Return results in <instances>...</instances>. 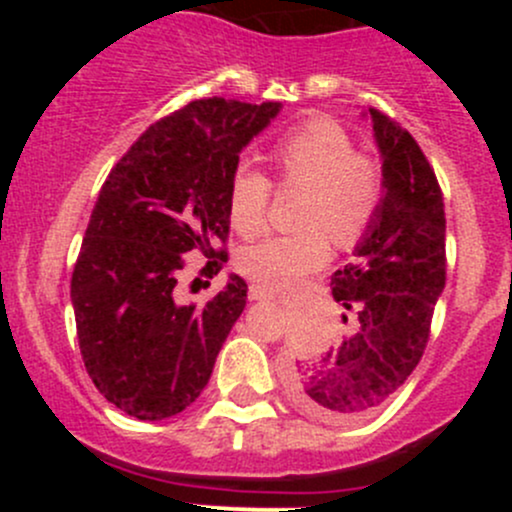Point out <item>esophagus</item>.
I'll return each instance as SVG.
<instances>
[{"mask_svg": "<svg viewBox=\"0 0 512 512\" xmlns=\"http://www.w3.org/2000/svg\"><path fill=\"white\" fill-rule=\"evenodd\" d=\"M250 299L252 302H265V299H275V292L267 287H260V285H252L250 287Z\"/></svg>", "mask_w": 512, "mask_h": 512, "instance_id": "esophagus-1", "label": "esophagus"}]
</instances>
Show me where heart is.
Listing matches in <instances>:
<instances>
[{"label":"heart","instance_id":"heart-1","mask_svg":"<svg viewBox=\"0 0 512 512\" xmlns=\"http://www.w3.org/2000/svg\"><path fill=\"white\" fill-rule=\"evenodd\" d=\"M272 163L285 188L304 190L297 223L302 230L272 235L237 257L242 275L260 287L285 289L319 272L332 257V240L352 247L374 223L384 198V175L374 158L356 151L354 138L334 121H309L285 133L272 148ZM272 183L240 163L227 190L230 223L240 235L265 230Z\"/></svg>","mask_w":512,"mask_h":512}]
</instances>
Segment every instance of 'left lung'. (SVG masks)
Returning <instances> with one entry per match:
<instances>
[{
	"mask_svg": "<svg viewBox=\"0 0 512 512\" xmlns=\"http://www.w3.org/2000/svg\"><path fill=\"white\" fill-rule=\"evenodd\" d=\"M384 158V198L354 250L332 275V297L354 312V334L287 376L304 414L356 421L404 386L421 361L446 287V213L436 173L406 128L369 108ZM347 322V314H342Z\"/></svg>",
	"mask_w": 512,
	"mask_h": 512,
	"instance_id": "left-lung-1",
	"label": "left lung"
}]
</instances>
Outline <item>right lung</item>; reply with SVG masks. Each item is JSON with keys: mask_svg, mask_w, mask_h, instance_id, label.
Listing matches in <instances>:
<instances>
[{"mask_svg": "<svg viewBox=\"0 0 512 512\" xmlns=\"http://www.w3.org/2000/svg\"><path fill=\"white\" fill-rule=\"evenodd\" d=\"M282 103L198 98L148 126L113 165L71 275L81 356L123 414L163 421L188 409L247 302L242 277L203 307L180 294L185 252L227 262L232 170Z\"/></svg>", "mask_w": 512, "mask_h": 512, "instance_id": "right-lung-1", "label": "right lung"}]
</instances>
